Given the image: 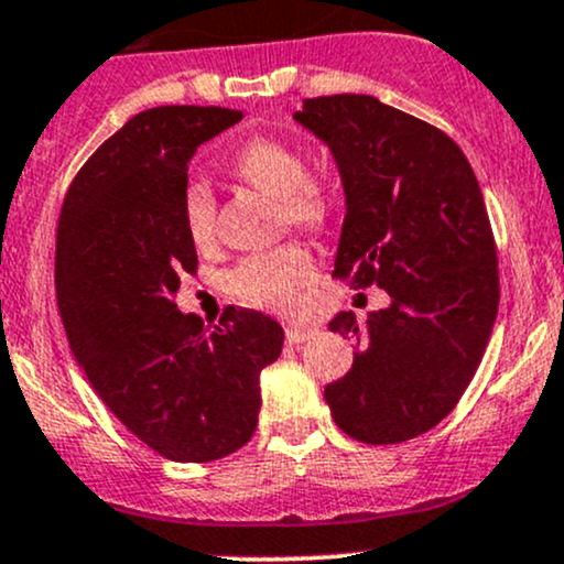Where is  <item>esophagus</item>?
Masks as SVG:
<instances>
[{
	"label": "esophagus",
	"instance_id": "34e87169",
	"mask_svg": "<svg viewBox=\"0 0 564 564\" xmlns=\"http://www.w3.org/2000/svg\"><path fill=\"white\" fill-rule=\"evenodd\" d=\"M311 337H315L313 326H296V324L286 326V343L289 345H300V343H305V339H311Z\"/></svg>",
	"mask_w": 564,
	"mask_h": 564
}]
</instances>
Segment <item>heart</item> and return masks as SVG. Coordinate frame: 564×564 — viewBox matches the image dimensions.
Here are the masks:
<instances>
[{"label":"heart","mask_w":564,"mask_h":564,"mask_svg":"<svg viewBox=\"0 0 564 564\" xmlns=\"http://www.w3.org/2000/svg\"><path fill=\"white\" fill-rule=\"evenodd\" d=\"M232 173L281 203V221L296 230L318 232L334 216V192L307 176V160L296 147L278 139H253L232 160ZM184 232L197 249L216 238V203L206 184H192L182 197ZM315 262L300 243L251 253L227 275L235 300L262 311L286 313L296 307L300 289L313 281Z\"/></svg>","instance_id":"b5f03b06"}]
</instances>
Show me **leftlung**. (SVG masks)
<instances>
[{"instance_id": "1", "label": "left lung", "mask_w": 564, "mask_h": 564, "mask_svg": "<svg viewBox=\"0 0 564 564\" xmlns=\"http://www.w3.org/2000/svg\"><path fill=\"white\" fill-rule=\"evenodd\" d=\"M294 120L329 144L343 176L334 278L391 296L367 324L352 313L329 324L361 350L326 404L356 442H406L455 410L492 334L500 283L485 197L447 133L375 96L307 98Z\"/></svg>"}]
</instances>
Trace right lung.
Returning a JSON list of instances; mask_svg holds the SVG:
<instances>
[{"label":"right lung","mask_w":564,"mask_h":564,"mask_svg":"<svg viewBox=\"0 0 564 564\" xmlns=\"http://www.w3.org/2000/svg\"><path fill=\"white\" fill-rule=\"evenodd\" d=\"M243 117L221 107H154L131 117L77 171L55 235L66 337L111 414L176 463L235 453L257 431L259 375L281 356L270 315L225 307L203 326L173 302L197 270L182 197L203 141Z\"/></svg>","instance_id":"right-lung-1"}]
</instances>
